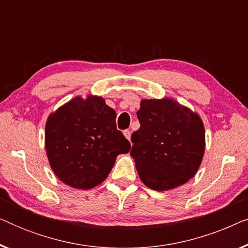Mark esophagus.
Instances as JSON below:
<instances>
[{"label": "esophagus", "instance_id": "34e87169", "mask_svg": "<svg viewBox=\"0 0 248 248\" xmlns=\"http://www.w3.org/2000/svg\"><path fill=\"white\" fill-rule=\"evenodd\" d=\"M123 133H124V135H125V138H126L127 140L130 141V140H131V132H130V130H125V131L123 132Z\"/></svg>", "mask_w": 248, "mask_h": 248}]
</instances>
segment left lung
<instances>
[{"label":"left lung","instance_id":"8db88e82","mask_svg":"<svg viewBox=\"0 0 248 248\" xmlns=\"http://www.w3.org/2000/svg\"><path fill=\"white\" fill-rule=\"evenodd\" d=\"M137 114L140 128L131 137V155L143 184L162 192L194 177L205 148L199 115L169 98L143 99Z\"/></svg>","mask_w":248,"mask_h":248}]
</instances>
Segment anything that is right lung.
Instances as JSON below:
<instances>
[{
    "mask_svg": "<svg viewBox=\"0 0 248 248\" xmlns=\"http://www.w3.org/2000/svg\"><path fill=\"white\" fill-rule=\"evenodd\" d=\"M116 111L101 97H76L50 114L45 147L53 171L64 184L89 189L107 178L130 142L116 127Z\"/></svg>",
    "mask_w": 248,
    "mask_h": 248,
    "instance_id": "1",
    "label": "right lung"
}]
</instances>
